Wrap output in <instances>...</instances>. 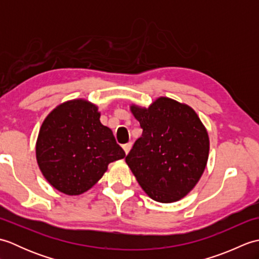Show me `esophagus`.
Wrapping results in <instances>:
<instances>
[{
    "mask_svg": "<svg viewBox=\"0 0 259 259\" xmlns=\"http://www.w3.org/2000/svg\"><path fill=\"white\" fill-rule=\"evenodd\" d=\"M122 148H123V150H124V152H125V155H128L129 151L131 150V148H133V144H131V142H129V144L123 145Z\"/></svg>",
    "mask_w": 259,
    "mask_h": 259,
    "instance_id": "1",
    "label": "esophagus"
}]
</instances>
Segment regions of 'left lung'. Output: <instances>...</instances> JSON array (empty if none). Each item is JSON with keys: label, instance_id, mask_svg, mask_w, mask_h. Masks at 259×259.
Masks as SVG:
<instances>
[{"label": "left lung", "instance_id": "1", "mask_svg": "<svg viewBox=\"0 0 259 259\" xmlns=\"http://www.w3.org/2000/svg\"><path fill=\"white\" fill-rule=\"evenodd\" d=\"M142 136L125 162L151 199L170 203L195 188L205 171L209 136L188 104L159 97L149 107L130 104Z\"/></svg>", "mask_w": 259, "mask_h": 259}]
</instances>
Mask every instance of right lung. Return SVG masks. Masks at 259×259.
Returning <instances> with one entry per match:
<instances>
[{
	"label": "right lung",
	"instance_id": "add662e5",
	"mask_svg": "<svg viewBox=\"0 0 259 259\" xmlns=\"http://www.w3.org/2000/svg\"><path fill=\"white\" fill-rule=\"evenodd\" d=\"M100 115L97 104L79 98L58 104L42 122L36 161L48 183L64 195L83 194L102 178L110 162L125 157Z\"/></svg>",
	"mask_w": 259,
	"mask_h": 259
}]
</instances>
